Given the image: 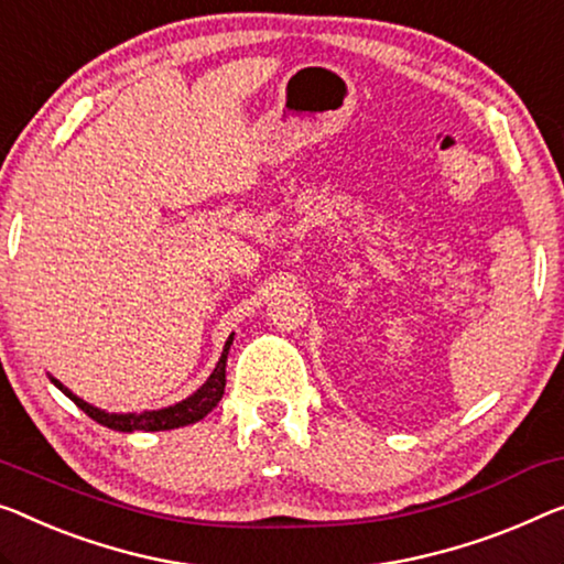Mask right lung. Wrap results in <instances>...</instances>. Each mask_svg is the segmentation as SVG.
Segmentation results:
<instances>
[{"label":"right lung","mask_w":564,"mask_h":564,"mask_svg":"<svg viewBox=\"0 0 564 564\" xmlns=\"http://www.w3.org/2000/svg\"><path fill=\"white\" fill-rule=\"evenodd\" d=\"M230 344H232V336L228 341H225V349H223V357L217 367L213 369V375H209V380L202 384V388L189 394L187 400L176 402L172 408H162V410H151V413H141V415H116V413H104V410H98L94 405H88V402H83L80 398H75V394L63 388L61 382H55L57 390H63L67 398H70L75 405H78L83 413L88 417H94L96 423L111 427V431H119V433H133V431H172V427H182V425H189V423H197V420L205 417L209 410H213L217 402L223 400L225 394V365H228V351H230Z\"/></svg>","instance_id":"obj_1"}]
</instances>
